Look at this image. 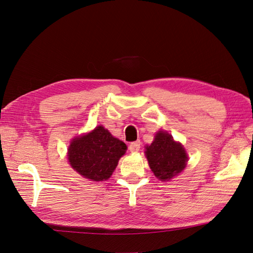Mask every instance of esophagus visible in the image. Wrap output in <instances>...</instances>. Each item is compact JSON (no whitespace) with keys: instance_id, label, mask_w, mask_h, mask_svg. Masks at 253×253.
Instances as JSON below:
<instances>
[{"instance_id":"1","label":"esophagus","mask_w":253,"mask_h":253,"mask_svg":"<svg viewBox=\"0 0 253 253\" xmlns=\"http://www.w3.org/2000/svg\"><path fill=\"white\" fill-rule=\"evenodd\" d=\"M128 150L131 151L132 153H137L140 150V141H135L129 144Z\"/></svg>"}]
</instances>
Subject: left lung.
Masks as SVG:
<instances>
[{
  "label": "left lung",
  "instance_id": "1",
  "mask_svg": "<svg viewBox=\"0 0 253 253\" xmlns=\"http://www.w3.org/2000/svg\"><path fill=\"white\" fill-rule=\"evenodd\" d=\"M144 153L152 172L163 181L170 180L187 166L188 155L185 148L165 131L156 133L154 141L145 147Z\"/></svg>",
  "mask_w": 253,
  "mask_h": 253
}]
</instances>
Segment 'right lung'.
Masks as SVG:
<instances>
[{
  "mask_svg": "<svg viewBox=\"0 0 253 253\" xmlns=\"http://www.w3.org/2000/svg\"><path fill=\"white\" fill-rule=\"evenodd\" d=\"M126 151L125 142L98 126L87 134L75 137L67 149V156L73 169L83 177L102 181L111 177Z\"/></svg>",
  "mask_w": 253,
  "mask_h": 253,
  "instance_id": "add662e5",
  "label": "right lung"
}]
</instances>
